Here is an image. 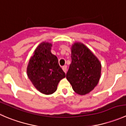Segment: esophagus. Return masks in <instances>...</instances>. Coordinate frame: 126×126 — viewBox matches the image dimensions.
Instances as JSON below:
<instances>
[{
  "label": "esophagus",
  "mask_w": 126,
  "mask_h": 126,
  "mask_svg": "<svg viewBox=\"0 0 126 126\" xmlns=\"http://www.w3.org/2000/svg\"><path fill=\"white\" fill-rule=\"evenodd\" d=\"M62 69H63V71L66 73V71H67V66H66V65L63 66L62 67Z\"/></svg>",
  "instance_id": "obj_1"
}]
</instances>
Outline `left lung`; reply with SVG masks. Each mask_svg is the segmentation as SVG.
<instances>
[{"instance_id": "1", "label": "left lung", "mask_w": 126, "mask_h": 126, "mask_svg": "<svg viewBox=\"0 0 126 126\" xmlns=\"http://www.w3.org/2000/svg\"><path fill=\"white\" fill-rule=\"evenodd\" d=\"M71 63L66 79L73 90L80 95L90 93L98 84L102 64L93 52L82 42L71 46Z\"/></svg>"}]
</instances>
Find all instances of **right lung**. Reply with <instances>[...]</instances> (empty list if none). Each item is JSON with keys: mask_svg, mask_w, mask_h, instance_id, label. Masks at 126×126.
<instances>
[{"mask_svg": "<svg viewBox=\"0 0 126 126\" xmlns=\"http://www.w3.org/2000/svg\"><path fill=\"white\" fill-rule=\"evenodd\" d=\"M52 46L50 42H41L34 51L27 66V74L32 84L46 95L53 94L59 82L66 77L58 58L51 52Z\"/></svg>", "mask_w": 126, "mask_h": 126, "instance_id": "obj_1", "label": "right lung"}]
</instances>
